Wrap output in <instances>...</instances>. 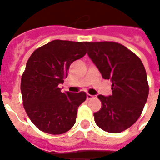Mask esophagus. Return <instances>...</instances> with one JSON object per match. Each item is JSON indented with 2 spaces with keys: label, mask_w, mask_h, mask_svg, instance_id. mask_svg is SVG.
<instances>
[{
  "label": "esophagus",
  "mask_w": 160,
  "mask_h": 160,
  "mask_svg": "<svg viewBox=\"0 0 160 160\" xmlns=\"http://www.w3.org/2000/svg\"><path fill=\"white\" fill-rule=\"evenodd\" d=\"M87 99H92V98H93L94 96L93 95H91V94H87Z\"/></svg>",
  "instance_id": "34e87169"
}]
</instances>
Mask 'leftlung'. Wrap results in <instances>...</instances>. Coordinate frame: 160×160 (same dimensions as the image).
I'll list each match as a JSON object with an SVG mask.
<instances>
[{"instance_id": "8db88e82", "label": "left lung", "mask_w": 160, "mask_h": 160, "mask_svg": "<svg viewBox=\"0 0 160 160\" xmlns=\"http://www.w3.org/2000/svg\"><path fill=\"white\" fill-rule=\"evenodd\" d=\"M87 54L104 80L112 82V94L98 95L101 109L94 113L101 129L117 134L138 120L148 100V87L144 65L134 53L115 42H85Z\"/></svg>"}]
</instances>
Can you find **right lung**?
Listing matches in <instances>:
<instances>
[{"label":"right lung","instance_id":"right-lung-1","mask_svg":"<svg viewBox=\"0 0 160 160\" xmlns=\"http://www.w3.org/2000/svg\"><path fill=\"white\" fill-rule=\"evenodd\" d=\"M87 53L85 42L53 40L30 56L21 77V94L26 114L38 129L50 134L66 133L76 121L84 92H62L71 63Z\"/></svg>","mask_w":160,"mask_h":160}]
</instances>
